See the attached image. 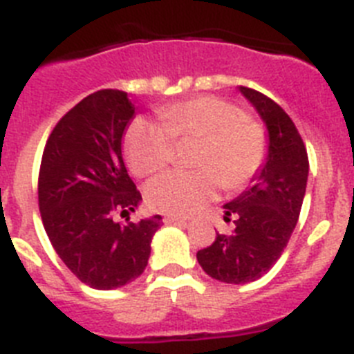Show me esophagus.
I'll return each mask as SVG.
<instances>
[{"label": "esophagus", "instance_id": "1", "mask_svg": "<svg viewBox=\"0 0 354 354\" xmlns=\"http://www.w3.org/2000/svg\"><path fill=\"white\" fill-rule=\"evenodd\" d=\"M162 221L167 225H186V220H183V218H177V216H165L162 218Z\"/></svg>", "mask_w": 354, "mask_h": 354}]
</instances>
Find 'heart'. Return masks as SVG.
Wrapping results in <instances>:
<instances>
[{"label": "heart", "mask_w": 354, "mask_h": 354, "mask_svg": "<svg viewBox=\"0 0 354 354\" xmlns=\"http://www.w3.org/2000/svg\"><path fill=\"white\" fill-rule=\"evenodd\" d=\"M161 124L136 118L124 136L131 170L147 177L174 159L175 140H198L195 171H167L145 189L149 205L170 216L204 207L218 187L236 192L259 174L268 154V138L259 122L220 97L202 95L159 108Z\"/></svg>", "instance_id": "heart-1"}]
</instances>
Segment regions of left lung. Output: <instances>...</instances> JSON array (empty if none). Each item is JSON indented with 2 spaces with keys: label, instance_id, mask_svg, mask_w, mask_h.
Segmentation results:
<instances>
[{
  "label": "left lung",
  "instance_id": "left-lung-1",
  "mask_svg": "<svg viewBox=\"0 0 354 354\" xmlns=\"http://www.w3.org/2000/svg\"><path fill=\"white\" fill-rule=\"evenodd\" d=\"M268 129V156L252 186L223 205L232 234H218L196 253L202 270L225 283H248L274 266L298 223L308 179V156L298 129L270 97L239 86Z\"/></svg>",
  "mask_w": 354,
  "mask_h": 354
}]
</instances>
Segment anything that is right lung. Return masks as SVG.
Segmentation results:
<instances>
[{"label":"right lung","mask_w":354,"mask_h":354,"mask_svg":"<svg viewBox=\"0 0 354 354\" xmlns=\"http://www.w3.org/2000/svg\"><path fill=\"white\" fill-rule=\"evenodd\" d=\"M134 118L126 92L99 90L77 102L49 134L39 174V209L53 248L81 282L118 289L138 278L161 216L118 223L142 202L122 159Z\"/></svg>","instance_id":"obj_1"}]
</instances>
